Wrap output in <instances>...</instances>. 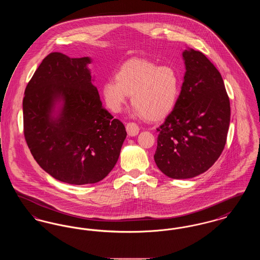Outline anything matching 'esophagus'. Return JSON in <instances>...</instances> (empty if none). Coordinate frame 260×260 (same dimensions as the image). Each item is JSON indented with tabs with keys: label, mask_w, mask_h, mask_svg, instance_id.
<instances>
[{
	"label": "esophagus",
	"mask_w": 260,
	"mask_h": 260,
	"mask_svg": "<svg viewBox=\"0 0 260 260\" xmlns=\"http://www.w3.org/2000/svg\"><path fill=\"white\" fill-rule=\"evenodd\" d=\"M125 128H126L127 135L129 136H137L138 133H139V127H138V125L135 124V123H128V124H126Z\"/></svg>",
	"instance_id": "obj_1"
}]
</instances>
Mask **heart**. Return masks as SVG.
<instances>
[{"mask_svg":"<svg viewBox=\"0 0 260 260\" xmlns=\"http://www.w3.org/2000/svg\"><path fill=\"white\" fill-rule=\"evenodd\" d=\"M115 80L101 87L104 102L114 113L121 111L132 95L136 115L158 121L172 112L179 95V76L171 65L132 58L117 70Z\"/></svg>","mask_w":260,"mask_h":260,"instance_id":"obj_1","label":"heart"}]
</instances>
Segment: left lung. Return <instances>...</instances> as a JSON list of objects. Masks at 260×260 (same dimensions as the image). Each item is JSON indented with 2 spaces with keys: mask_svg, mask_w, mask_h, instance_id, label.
I'll list each match as a JSON object with an SVG mask.
<instances>
[{
  "mask_svg": "<svg viewBox=\"0 0 260 260\" xmlns=\"http://www.w3.org/2000/svg\"><path fill=\"white\" fill-rule=\"evenodd\" d=\"M185 73L173 111L157 128L154 160L161 173L187 179L207 172L224 149L230 102L222 77L201 51L182 52Z\"/></svg>",
  "mask_w": 260,
  "mask_h": 260,
  "instance_id": "left-lung-1",
  "label": "left lung"
}]
</instances>
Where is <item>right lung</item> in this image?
<instances>
[{
    "label": "right lung",
    "instance_id": "obj_1",
    "mask_svg": "<svg viewBox=\"0 0 260 260\" xmlns=\"http://www.w3.org/2000/svg\"><path fill=\"white\" fill-rule=\"evenodd\" d=\"M88 56L51 52L28 83L23 99L27 145L39 166L69 184L96 183L118 161L123 123L102 108Z\"/></svg>",
    "mask_w": 260,
    "mask_h": 260
}]
</instances>
